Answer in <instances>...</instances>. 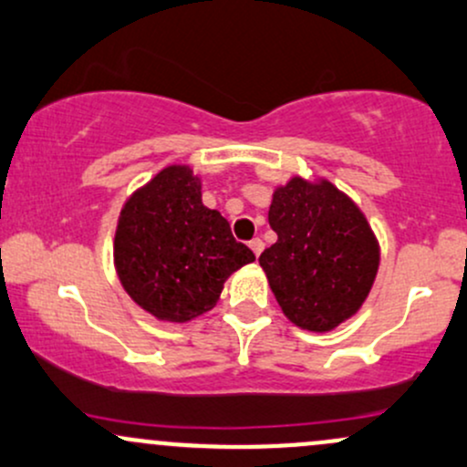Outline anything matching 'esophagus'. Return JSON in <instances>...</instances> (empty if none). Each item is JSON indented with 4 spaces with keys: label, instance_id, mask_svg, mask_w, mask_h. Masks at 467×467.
<instances>
[{
    "label": "esophagus",
    "instance_id": "1",
    "mask_svg": "<svg viewBox=\"0 0 467 467\" xmlns=\"http://www.w3.org/2000/svg\"><path fill=\"white\" fill-rule=\"evenodd\" d=\"M248 245H250V250L254 252V256H259L261 252H264V241H261V239H252Z\"/></svg>",
    "mask_w": 467,
    "mask_h": 467
}]
</instances>
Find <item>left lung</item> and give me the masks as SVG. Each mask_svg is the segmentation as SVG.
<instances>
[{
    "label": "left lung",
    "mask_w": 467,
    "mask_h": 467,
    "mask_svg": "<svg viewBox=\"0 0 467 467\" xmlns=\"http://www.w3.org/2000/svg\"><path fill=\"white\" fill-rule=\"evenodd\" d=\"M267 222L276 233L259 264L283 314L327 334L360 312L379 267V241L362 208L327 178L275 186Z\"/></svg>",
    "instance_id": "1"
}]
</instances>
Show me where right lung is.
<instances>
[{
  "label": "right lung",
  "instance_id": "1",
  "mask_svg": "<svg viewBox=\"0 0 467 467\" xmlns=\"http://www.w3.org/2000/svg\"><path fill=\"white\" fill-rule=\"evenodd\" d=\"M254 261L222 213L203 206L202 178L169 164L120 208L114 267L130 298L160 323H191L211 312L230 275Z\"/></svg>",
  "mask_w": 467,
  "mask_h": 467
}]
</instances>
